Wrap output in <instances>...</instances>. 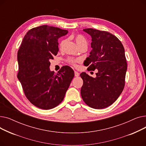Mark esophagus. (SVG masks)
Wrapping results in <instances>:
<instances>
[{
	"label": "esophagus",
	"mask_w": 146,
	"mask_h": 146,
	"mask_svg": "<svg viewBox=\"0 0 146 146\" xmlns=\"http://www.w3.org/2000/svg\"><path fill=\"white\" fill-rule=\"evenodd\" d=\"M74 76H76V77H78V76H79V73L77 71H74Z\"/></svg>",
	"instance_id": "1"
}]
</instances>
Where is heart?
Segmentation results:
<instances>
[{
	"label": "heart",
	"mask_w": 146,
	"mask_h": 146,
	"mask_svg": "<svg viewBox=\"0 0 146 146\" xmlns=\"http://www.w3.org/2000/svg\"><path fill=\"white\" fill-rule=\"evenodd\" d=\"M72 38H73L74 40L75 41L76 43L77 44V45H78L79 47H81V46L84 45H87V44H88L86 38L82 35L76 34V35H74L72 36ZM67 39H64L61 41L60 44V48L61 49L63 48V47L65 46L66 44L67 43ZM69 61H70V63H71L73 64H75V63L77 62L78 60H74L70 59Z\"/></svg>",
	"instance_id": "1"
}]
</instances>
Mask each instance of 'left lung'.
Listing matches in <instances>:
<instances>
[{
	"label": "left lung",
	"instance_id": "obj_1",
	"mask_svg": "<svg viewBox=\"0 0 146 146\" xmlns=\"http://www.w3.org/2000/svg\"><path fill=\"white\" fill-rule=\"evenodd\" d=\"M92 38L86 66L98 70L96 78L83 72L80 93L83 101L94 109H104L118 98L125 85L127 64L125 50L121 41L113 34L93 28L84 29Z\"/></svg>",
	"mask_w": 146,
	"mask_h": 146
}]
</instances>
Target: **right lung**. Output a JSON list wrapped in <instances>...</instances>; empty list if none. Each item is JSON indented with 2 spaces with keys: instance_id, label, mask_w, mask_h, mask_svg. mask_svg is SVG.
Returning a JSON list of instances; mask_svg holds the SVG:
<instances>
[{
  "instance_id": "add662e5",
  "label": "right lung",
  "mask_w": 146,
  "mask_h": 146,
  "mask_svg": "<svg viewBox=\"0 0 146 146\" xmlns=\"http://www.w3.org/2000/svg\"><path fill=\"white\" fill-rule=\"evenodd\" d=\"M67 30L42 25L30 29L25 35L18 52L20 81L30 102L42 110H50L64 99L74 73L63 66L54 73L50 69V60L58 51V39Z\"/></svg>"
}]
</instances>
